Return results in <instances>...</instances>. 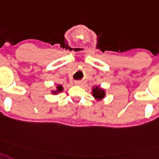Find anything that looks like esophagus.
Returning <instances> with one entry per match:
<instances>
[{
	"mask_svg": "<svg viewBox=\"0 0 159 159\" xmlns=\"http://www.w3.org/2000/svg\"><path fill=\"white\" fill-rule=\"evenodd\" d=\"M75 85H80L81 82H80V81H75Z\"/></svg>",
	"mask_w": 159,
	"mask_h": 159,
	"instance_id": "obj_1",
	"label": "esophagus"
}]
</instances>
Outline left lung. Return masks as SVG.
<instances>
[{
    "instance_id": "1",
    "label": "left lung",
    "mask_w": 159,
    "mask_h": 159,
    "mask_svg": "<svg viewBox=\"0 0 159 159\" xmlns=\"http://www.w3.org/2000/svg\"><path fill=\"white\" fill-rule=\"evenodd\" d=\"M105 90L100 89L99 87H95L93 90V96L98 100H101L105 97Z\"/></svg>"
}]
</instances>
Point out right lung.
I'll return each mask as SVG.
<instances>
[{
	"label": "right lung",
	"instance_id": "1",
	"mask_svg": "<svg viewBox=\"0 0 159 159\" xmlns=\"http://www.w3.org/2000/svg\"><path fill=\"white\" fill-rule=\"evenodd\" d=\"M57 90H58V91H62V90H63V87H62V86L61 85H59V86H58V87H57ZM54 93H57V92H54Z\"/></svg>",
	"mask_w": 159,
	"mask_h": 159
}]
</instances>
